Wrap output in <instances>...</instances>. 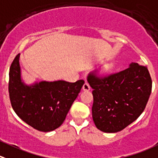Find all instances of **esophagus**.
Returning <instances> with one entry per match:
<instances>
[{
  "label": "esophagus",
  "mask_w": 158,
  "mask_h": 158,
  "mask_svg": "<svg viewBox=\"0 0 158 158\" xmlns=\"http://www.w3.org/2000/svg\"><path fill=\"white\" fill-rule=\"evenodd\" d=\"M82 89L85 90V91H88V90H89L90 89L89 84L87 82H85V83H84L83 86H82Z\"/></svg>",
  "instance_id": "obj_1"
}]
</instances>
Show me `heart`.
I'll list each match as a JSON object with an SVG mask.
<instances>
[{
	"instance_id": "obj_1",
	"label": "heart",
	"mask_w": 158,
	"mask_h": 158,
	"mask_svg": "<svg viewBox=\"0 0 158 158\" xmlns=\"http://www.w3.org/2000/svg\"><path fill=\"white\" fill-rule=\"evenodd\" d=\"M111 67H112L111 65H107V66L106 67V72H107L109 69H111Z\"/></svg>"
}]
</instances>
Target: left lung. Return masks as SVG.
<instances>
[{
	"label": "left lung",
	"instance_id": "1",
	"mask_svg": "<svg viewBox=\"0 0 158 158\" xmlns=\"http://www.w3.org/2000/svg\"><path fill=\"white\" fill-rule=\"evenodd\" d=\"M87 81L93 89V120L99 131H122L140 116L152 89L148 68L132 62L126 69L104 77L90 73Z\"/></svg>",
	"mask_w": 158,
	"mask_h": 158
}]
</instances>
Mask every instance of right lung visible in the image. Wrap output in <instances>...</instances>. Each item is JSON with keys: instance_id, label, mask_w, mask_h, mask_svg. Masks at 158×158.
<instances>
[{"instance_id": "right-lung-1", "label": "right lung", "mask_w": 158, "mask_h": 158, "mask_svg": "<svg viewBox=\"0 0 158 158\" xmlns=\"http://www.w3.org/2000/svg\"><path fill=\"white\" fill-rule=\"evenodd\" d=\"M19 58L18 54L9 71L8 91L12 108L23 121L38 131L49 132L57 129L65 120L84 80L42 81L27 85L21 80Z\"/></svg>"}]
</instances>
